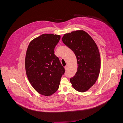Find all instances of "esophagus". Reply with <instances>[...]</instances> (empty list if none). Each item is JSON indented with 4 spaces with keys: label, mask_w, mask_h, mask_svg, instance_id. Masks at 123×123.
<instances>
[{
    "label": "esophagus",
    "mask_w": 123,
    "mask_h": 123,
    "mask_svg": "<svg viewBox=\"0 0 123 123\" xmlns=\"http://www.w3.org/2000/svg\"><path fill=\"white\" fill-rule=\"evenodd\" d=\"M67 68H68V66H66L65 67V69L66 70H67Z\"/></svg>",
    "instance_id": "obj_1"
}]
</instances>
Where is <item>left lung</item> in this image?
Wrapping results in <instances>:
<instances>
[{
    "mask_svg": "<svg viewBox=\"0 0 123 123\" xmlns=\"http://www.w3.org/2000/svg\"><path fill=\"white\" fill-rule=\"evenodd\" d=\"M62 40L74 52L78 65L75 75L70 79L72 86L81 92L88 91L95 83L100 71L101 59L96 44L83 30L66 33Z\"/></svg>",
    "mask_w": 123,
    "mask_h": 123,
    "instance_id": "left-lung-1",
    "label": "left lung"
}]
</instances>
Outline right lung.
Instances as JSON below:
<instances>
[{
    "mask_svg": "<svg viewBox=\"0 0 123 123\" xmlns=\"http://www.w3.org/2000/svg\"><path fill=\"white\" fill-rule=\"evenodd\" d=\"M60 36L43 34L31 40L25 57V69L31 85L40 94L49 96L58 89L65 68L54 49Z\"/></svg>",
    "mask_w": 123,
    "mask_h": 123,
    "instance_id": "obj_1",
    "label": "right lung"
}]
</instances>
